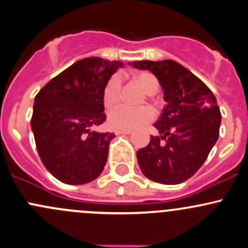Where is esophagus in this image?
I'll return each mask as SVG.
<instances>
[{"mask_svg": "<svg viewBox=\"0 0 248 248\" xmlns=\"http://www.w3.org/2000/svg\"><path fill=\"white\" fill-rule=\"evenodd\" d=\"M132 131H127V129H116L115 134L120 135V134H131Z\"/></svg>", "mask_w": 248, "mask_h": 248, "instance_id": "1", "label": "esophagus"}]
</instances>
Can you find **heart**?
<instances>
[{
  "label": "heart",
  "instance_id": "1",
  "mask_svg": "<svg viewBox=\"0 0 248 248\" xmlns=\"http://www.w3.org/2000/svg\"><path fill=\"white\" fill-rule=\"evenodd\" d=\"M133 79L142 88L148 95H153L159 90V82L155 75L150 72H138L133 75ZM121 96V79L119 76H113L107 82L103 90V104L110 109L120 102ZM155 119V111L150 107L141 108H129L126 106H119L109 113L108 122L116 129H137L147 124Z\"/></svg>",
  "mask_w": 248,
  "mask_h": 248
}]
</instances>
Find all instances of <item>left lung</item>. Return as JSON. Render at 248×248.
Wrapping results in <instances>:
<instances>
[{
  "instance_id": "8db88e82",
  "label": "left lung",
  "mask_w": 248,
  "mask_h": 248,
  "mask_svg": "<svg viewBox=\"0 0 248 248\" xmlns=\"http://www.w3.org/2000/svg\"><path fill=\"white\" fill-rule=\"evenodd\" d=\"M158 78L168 103L155 124L159 135L137 152L148 179L179 184L194 176L217 141L221 113L212 90L183 65L170 61L133 62Z\"/></svg>"
}]
</instances>
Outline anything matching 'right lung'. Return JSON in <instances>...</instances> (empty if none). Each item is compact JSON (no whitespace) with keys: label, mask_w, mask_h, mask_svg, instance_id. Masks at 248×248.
I'll return each mask as SVG.
<instances>
[{"label":"right lung","mask_w":248,"mask_h":248,"mask_svg":"<svg viewBox=\"0 0 248 248\" xmlns=\"http://www.w3.org/2000/svg\"><path fill=\"white\" fill-rule=\"evenodd\" d=\"M124 62L91 57L61 72L35 96L31 119L36 150L51 174L66 184L97 178L113 133L93 128L106 121L103 90Z\"/></svg>","instance_id":"1"}]
</instances>
